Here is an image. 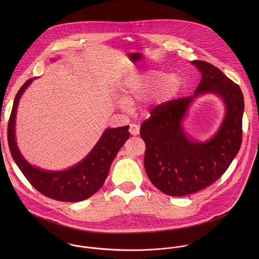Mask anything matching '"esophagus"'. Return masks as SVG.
<instances>
[{
  "instance_id": "1",
  "label": "esophagus",
  "mask_w": 259,
  "mask_h": 259,
  "mask_svg": "<svg viewBox=\"0 0 259 259\" xmlns=\"http://www.w3.org/2000/svg\"><path fill=\"white\" fill-rule=\"evenodd\" d=\"M128 131L133 136H138L140 134V126L136 123H131Z\"/></svg>"
}]
</instances>
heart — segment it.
<instances>
[{
  "label": "heart",
  "instance_id": "1",
  "mask_svg": "<svg viewBox=\"0 0 259 259\" xmlns=\"http://www.w3.org/2000/svg\"><path fill=\"white\" fill-rule=\"evenodd\" d=\"M183 79L178 74H167L163 71L152 70L147 74L127 79L123 83L122 97L127 103L141 100L156 90L160 102L175 99L181 92Z\"/></svg>",
  "mask_w": 259,
  "mask_h": 259
}]
</instances>
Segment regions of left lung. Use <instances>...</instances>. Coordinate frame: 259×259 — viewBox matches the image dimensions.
I'll list each match as a JSON object with an SVG mask.
<instances>
[{"label": "left lung", "instance_id": "left-lung-1", "mask_svg": "<svg viewBox=\"0 0 259 259\" xmlns=\"http://www.w3.org/2000/svg\"><path fill=\"white\" fill-rule=\"evenodd\" d=\"M191 63L201 73L194 95L156 106L141 125L148 179L171 196L191 194L212 185L228 168L242 142L244 99L239 85L207 62ZM204 92L219 94L227 106V114L218 134L201 144L190 142L180 124L189 104Z\"/></svg>", "mask_w": 259, "mask_h": 259}]
</instances>
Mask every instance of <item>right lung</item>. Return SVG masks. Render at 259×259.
<instances>
[{"mask_svg": "<svg viewBox=\"0 0 259 259\" xmlns=\"http://www.w3.org/2000/svg\"><path fill=\"white\" fill-rule=\"evenodd\" d=\"M32 80L33 78H30L22 85L14 101L8 122V144L11 154L29 183L41 194L66 202L84 200L105 184L114 156L130 138V126L106 130L88 156L72 168L47 171L34 167L20 153L15 137V118L19 100Z\"/></svg>", "mask_w": 259, "mask_h": 259, "instance_id": "obj_1", "label": "right lung"}]
</instances>
